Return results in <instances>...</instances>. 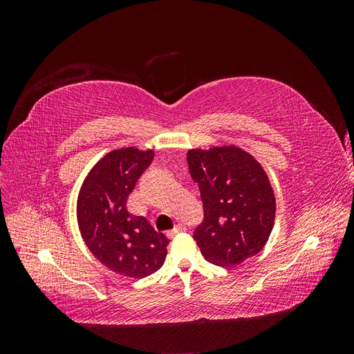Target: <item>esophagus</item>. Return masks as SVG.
I'll return each mask as SVG.
<instances>
[{
	"label": "esophagus",
	"mask_w": 354,
	"mask_h": 354,
	"mask_svg": "<svg viewBox=\"0 0 354 354\" xmlns=\"http://www.w3.org/2000/svg\"><path fill=\"white\" fill-rule=\"evenodd\" d=\"M187 229H186V226L185 224H177V226L173 229V230H169L168 233H167V236L168 238H174L176 234H178V233H181V232H186Z\"/></svg>",
	"instance_id": "esophagus-1"
}]
</instances>
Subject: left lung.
Wrapping results in <instances>:
<instances>
[{"instance_id":"8db88e82","label":"left lung","mask_w":354,"mask_h":354,"mask_svg":"<svg viewBox=\"0 0 354 354\" xmlns=\"http://www.w3.org/2000/svg\"><path fill=\"white\" fill-rule=\"evenodd\" d=\"M187 162L205 211L194 233L203 259L233 267L259 254L276 218L274 190L263 165L236 145L189 149Z\"/></svg>"}]
</instances>
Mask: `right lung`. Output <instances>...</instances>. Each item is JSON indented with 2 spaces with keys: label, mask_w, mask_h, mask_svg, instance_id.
Listing matches in <instances>:
<instances>
[{
  "label": "right lung",
  "mask_w": 354,
  "mask_h": 354,
  "mask_svg": "<svg viewBox=\"0 0 354 354\" xmlns=\"http://www.w3.org/2000/svg\"><path fill=\"white\" fill-rule=\"evenodd\" d=\"M153 159L152 149H115L85 176L77 220L90 252L116 274L142 279L160 269L169 241L145 217L127 209L136 181Z\"/></svg>",
  "instance_id": "obj_1"
}]
</instances>
